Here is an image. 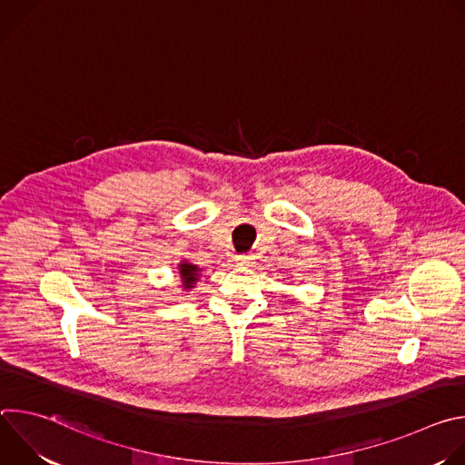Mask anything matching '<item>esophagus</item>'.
Returning <instances> with one entry per match:
<instances>
[{"instance_id":"esophagus-1","label":"esophagus","mask_w":465,"mask_h":465,"mask_svg":"<svg viewBox=\"0 0 465 465\" xmlns=\"http://www.w3.org/2000/svg\"><path fill=\"white\" fill-rule=\"evenodd\" d=\"M239 264H252V261H253V257L252 255H237V259H235Z\"/></svg>"}]
</instances>
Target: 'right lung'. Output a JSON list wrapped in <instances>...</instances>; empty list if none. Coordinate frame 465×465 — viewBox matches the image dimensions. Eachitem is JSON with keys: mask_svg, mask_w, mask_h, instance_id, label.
I'll list each match as a JSON object with an SVG mask.
<instances>
[{"mask_svg": "<svg viewBox=\"0 0 465 465\" xmlns=\"http://www.w3.org/2000/svg\"><path fill=\"white\" fill-rule=\"evenodd\" d=\"M178 272H180V287H182V291H191L196 285L198 278H201L203 269L198 267V264H193L191 261L183 259V261L178 262Z\"/></svg>", "mask_w": 465, "mask_h": 465, "instance_id": "add662e5", "label": "right lung"}]
</instances>
